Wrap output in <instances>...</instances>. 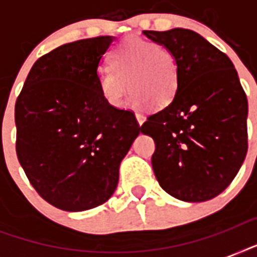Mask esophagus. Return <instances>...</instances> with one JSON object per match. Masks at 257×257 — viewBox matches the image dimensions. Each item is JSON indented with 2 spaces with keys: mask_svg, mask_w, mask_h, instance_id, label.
<instances>
[{
  "mask_svg": "<svg viewBox=\"0 0 257 257\" xmlns=\"http://www.w3.org/2000/svg\"><path fill=\"white\" fill-rule=\"evenodd\" d=\"M136 120H137V122H139V124L143 125V122L145 121V116H144V114H141V113H136Z\"/></svg>",
  "mask_w": 257,
  "mask_h": 257,
  "instance_id": "esophagus-1",
  "label": "esophagus"
}]
</instances>
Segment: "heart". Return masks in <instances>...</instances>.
<instances>
[{"instance_id":"b5f03b06","label":"heart","mask_w":257,"mask_h":257,"mask_svg":"<svg viewBox=\"0 0 257 257\" xmlns=\"http://www.w3.org/2000/svg\"><path fill=\"white\" fill-rule=\"evenodd\" d=\"M111 68L98 74V89L113 108H122L129 88L132 104H169L179 88V68L169 49L144 38H128L112 50Z\"/></svg>"}]
</instances>
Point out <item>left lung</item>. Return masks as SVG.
<instances>
[{"instance_id": "obj_1", "label": "left lung", "mask_w": 257, "mask_h": 257, "mask_svg": "<svg viewBox=\"0 0 257 257\" xmlns=\"http://www.w3.org/2000/svg\"><path fill=\"white\" fill-rule=\"evenodd\" d=\"M175 56L179 88L171 104L141 125L156 149L152 167L176 199L199 203L232 183L248 151V101L225 53L188 29L144 30Z\"/></svg>"}]
</instances>
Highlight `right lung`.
I'll use <instances>...</instances> for the list:
<instances>
[{
	"label": "right lung",
	"mask_w": 257,
	"mask_h": 257,
	"mask_svg": "<svg viewBox=\"0 0 257 257\" xmlns=\"http://www.w3.org/2000/svg\"><path fill=\"white\" fill-rule=\"evenodd\" d=\"M113 37L64 44L32 66L16 101V152L30 184L62 211L104 204L141 128L98 89V64Z\"/></svg>",
	"instance_id": "obj_1"
}]
</instances>
